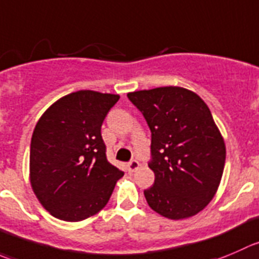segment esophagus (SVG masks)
Instances as JSON below:
<instances>
[{
  "label": "esophagus",
  "mask_w": 259,
  "mask_h": 259,
  "mask_svg": "<svg viewBox=\"0 0 259 259\" xmlns=\"http://www.w3.org/2000/svg\"><path fill=\"white\" fill-rule=\"evenodd\" d=\"M139 165H140V163L138 162V160H130L129 163H127V170H129V172H134V170H137L138 168H139Z\"/></svg>",
  "instance_id": "esophagus-1"
}]
</instances>
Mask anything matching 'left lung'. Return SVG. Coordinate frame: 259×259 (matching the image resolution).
Masks as SVG:
<instances>
[{"instance_id": "1", "label": "left lung", "mask_w": 259, "mask_h": 259, "mask_svg": "<svg viewBox=\"0 0 259 259\" xmlns=\"http://www.w3.org/2000/svg\"><path fill=\"white\" fill-rule=\"evenodd\" d=\"M152 133L154 185L144 191L162 217L196 215L217 193L225 164V143L207 105L195 92L168 86L127 94Z\"/></svg>"}]
</instances>
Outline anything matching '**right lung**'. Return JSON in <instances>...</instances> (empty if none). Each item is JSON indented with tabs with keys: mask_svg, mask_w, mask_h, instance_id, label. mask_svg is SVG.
<instances>
[{
	"mask_svg": "<svg viewBox=\"0 0 259 259\" xmlns=\"http://www.w3.org/2000/svg\"><path fill=\"white\" fill-rule=\"evenodd\" d=\"M119 95L82 90L55 101L36 122L30 183L45 210L81 222L109 202L124 172L107 162L101 125Z\"/></svg>",
	"mask_w": 259,
	"mask_h": 259,
	"instance_id": "obj_1",
	"label": "right lung"
}]
</instances>
